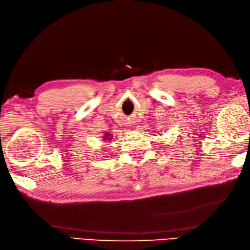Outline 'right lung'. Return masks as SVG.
<instances>
[{"instance_id": "obj_1", "label": "right lung", "mask_w": 250, "mask_h": 250, "mask_svg": "<svg viewBox=\"0 0 250 250\" xmlns=\"http://www.w3.org/2000/svg\"><path fill=\"white\" fill-rule=\"evenodd\" d=\"M104 139H109V140H110L111 137H110V135H109L108 133H106V134H105V138H104Z\"/></svg>"}]
</instances>
